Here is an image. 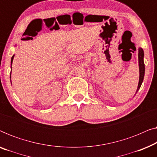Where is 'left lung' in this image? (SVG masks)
I'll return each instance as SVG.
<instances>
[{"label":"left lung","mask_w":157,"mask_h":157,"mask_svg":"<svg viewBox=\"0 0 157 157\" xmlns=\"http://www.w3.org/2000/svg\"><path fill=\"white\" fill-rule=\"evenodd\" d=\"M144 53L143 49L141 48H139V53H138V59H139V79L138 87H137L136 94L140 89L141 83L143 82L144 77L145 74V66L144 62Z\"/></svg>","instance_id":"1"}]
</instances>
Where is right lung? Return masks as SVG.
Instances as JSON below:
<instances>
[{
	"mask_svg": "<svg viewBox=\"0 0 157 157\" xmlns=\"http://www.w3.org/2000/svg\"><path fill=\"white\" fill-rule=\"evenodd\" d=\"M14 56H15V55H13V56H12V58H11V62H10V63H10V64H11V65H12V63H13V60ZM10 74H11V73H10Z\"/></svg>",
	"mask_w": 157,
	"mask_h": 157,
	"instance_id": "obj_1",
	"label": "right lung"
}]
</instances>
